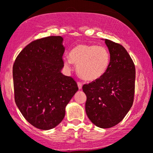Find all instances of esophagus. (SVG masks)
Here are the masks:
<instances>
[{
    "instance_id": "obj_1",
    "label": "esophagus",
    "mask_w": 153,
    "mask_h": 153,
    "mask_svg": "<svg viewBox=\"0 0 153 153\" xmlns=\"http://www.w3.org/2000/svg\"><path fill=\"white\" fill-rule=\"evenodd\" d=\"M78 88H79V89H82V82H78Z\"/></svg>"
}]
</instances>
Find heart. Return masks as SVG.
Returning a JSON list of instances; mask_svg holds the SVG:
<instances>
[{
    "instance_id": "b5f03b06",
    "label": "heart",
    "mask_w": 153,
    "mask_h": 153,
    "mask_svg": "<svg viewBox=\"0 0 153 153\" xmlns=\"http://www.w3.org/2000/svg\"><path fill=\"white\" fill-rule=\"evenodd\" d=\"M68 57L64 58L65 66L71 68L72 63L78 66V72L83 80L95 81L106 73L111 63L108 50L103 46L78 44L72 49Z\"/></svg>"
}]
</instances>
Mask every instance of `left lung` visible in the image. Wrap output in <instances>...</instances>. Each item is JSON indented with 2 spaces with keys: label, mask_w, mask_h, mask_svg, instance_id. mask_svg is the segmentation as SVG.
Masks as SVG:
<instances>
[{
  "label": "left lung",
  "mask_w": 153,
  "mask_h": 153,
  "mask_svg": "<svg viewBox=\"0 0 153 153\" xmlns=\"http://www.w3.org/2000/svg\"><path fill=\"white\" fill-rule=\"evenodd\" d=\"M105 43L111 55L108 69L101 78L82 86L87 117L103 129L120 123L131 108L136 78L135 66L125 48L108 39Z\"/></svg>",
  "instance_id": "left-lung-1"
}]
</instances>
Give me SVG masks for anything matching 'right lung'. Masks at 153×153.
I'll return each instance as SVG.
<instances>
[{"label":"right lung","mask_w":153,"mask_h":153,"mask_svg":"<svg viewBox=\"0 0 153 153\" xmlns=\"http://www.w3.org/2000/svg\"><path fill=\"white\" fill-rule=\"evenodd\" d=\"M62 36H49L26 45L16 58L13 75L16 105L38 129L49 130L63 120L66 106L78 90L63 75L65 48Z\"/></svg>","instance_id":"add662e5"}]
</instances>
